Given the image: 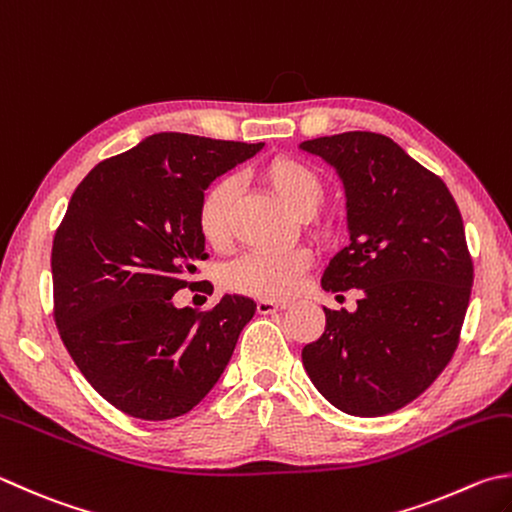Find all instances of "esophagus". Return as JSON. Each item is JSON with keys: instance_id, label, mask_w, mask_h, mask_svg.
Returning <instances> with one entry per match:
<instances>
[{"instance_id": "esophagus-1", "label": "esophagus", "mask_w": 512, "mask_h": 512, "mask_svg": "<svg viewBox=\"0 0 512 512\" xmlns=\"http://www.w3.org/2000/svg\"><path fill=\"white\" fill-rule=\"evenodd\" d=\"M285 307H287V303H281V301H258L256 312L258 314H274V312L285 310Z\"/></svg>"}]
</instances>
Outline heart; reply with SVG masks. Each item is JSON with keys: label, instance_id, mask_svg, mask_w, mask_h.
<instances>
[{"label": "heart", "instance_id": "1", "mask_svg": "<svg viewBox=\"0 0 512 512\" xmlns=\"http://www.w3.org/2000/svg\"><path fill=\"white\" fill-rule=\"evenodd\" d=\"M258 178L272 194L292 211L305 218V227L316 236L327 234L325 220L316 218L325 196L323 178L314 167L292 156H274L263 162ZM238 187L231 178H218L202 191L196 207V227L207 247L223 252L234 236V207ZM312 254L305 247L285 249L276 254H247L231 263L223 272V283L234 294L283 301L296 292Z\"/></svg>", "mask_w": 512, "mask_h": 512}]
</instances>
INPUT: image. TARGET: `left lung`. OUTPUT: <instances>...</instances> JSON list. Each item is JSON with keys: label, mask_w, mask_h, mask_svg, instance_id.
Returning a JSON list of instances; mask_svg holds the SVG:
<instances>
[{"label": "left lung", "mask_w": 512, "mask_h": 512, "mask_svg": "<svg viewBox=\"0 0 512 512\" xmlns=\"http://www.w3.org/2000/svg\"><path fill=\"white\" fill-rule=\"evenodd\" d=\"M345 187L350 245L325 267V292L359 289L356 310H325L303 365L323 397L381 417L430 388L457 350L472 258L455 198L397 142L372 131L305 140Z\"/></svg>", "instance_id": "left-lung-1"}]
</instances>
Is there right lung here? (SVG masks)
I'll return each mask as SVG.
<instances>
[{"instance_id": "obj_1", "label": "right lung", "mask_w": 512, "mask_h": 512, "mask_svg": "<svg viewBox=\"0 0 512 512\" xmlns=\"http://www.w3.org/2000/svg\"><path fill=\"white\" fill-rule=\"evenodd\" d=\"M265 144L156 133L95 165L53 238V316L71 359L102 397L144 421L176 419L214 388L256 303L178 310L205 240L200 194Z\"/></svg>"}]
</instances>
